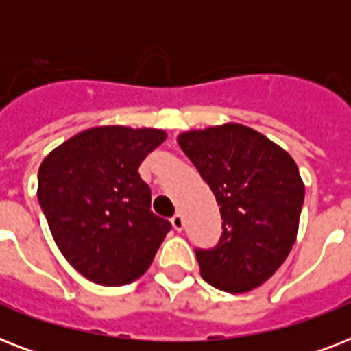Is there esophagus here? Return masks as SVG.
Returning <instances> with one entry per match:
<instances>
[{"instance_id":"34e87169","label":"esophagus","mask_w":351,"mask_h":351,"mask_svg":"<svg viewBox=\"0 0 351 351\" xmlns=\"http://www.w3.org/2000/svg\"><path fill=\"white\" fill-rule=\"evenodd\" d=\"M171 224L175 228V231H182L184 230V217L180 213H176L173 219H171Z\"/></svg>"}]
</instances>
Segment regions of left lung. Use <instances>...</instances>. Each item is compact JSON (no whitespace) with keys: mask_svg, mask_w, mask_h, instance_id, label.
I'll list each match as a JSON object with an SVG mask.
<instances>
[{"mask_svg":"<svg viewBox=\"0 0 351 351\" xmlns=\"http://www.w3.org/2000/svg\"><path fill=\"white\" fill-rule=\"evenodd\" d=\"M178 145L208 182L222 215L215 250H197L200 275L228 293L264 284L293 247L304 182L280 145L242 123L193 129Z\"/></svg>","mask_w":351,"mask_h":351,"instance_id":"8db88e82","label":"left lung"}]
</instances>
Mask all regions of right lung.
<instances>
[{
    "label": "right lung",
    "mask_w": 351,
    "mask_h": 351,
    "mask_svg": "<svg viewBox=\"0 0 351 351\" xmlns=\"http://www.w3.org/2000/svg\"><path fill=\"white\" fill-rule=\"evenodd\" d=\"M165 138L153 127H90L41 162L38 200L52 239L90 282L140 278L169 233V222L151 211V189L138 173Z\"/></svg>",
    "instance_id": "obj_1"
}]
</instances>
